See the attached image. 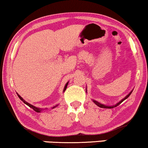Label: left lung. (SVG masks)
Masks as SVG:
<instances>
[{
	"label": "left lung",
	"instance_id": "obj_1",
	"mask_svg": "<svg viewBox=\"0 0 148 148\" xmlns=\"http://www.w3.org/2000/svg\"><path fill=\"white\" fill-rule=\"evenodd\" d=\"M131 93H132V92H131L130 93V94L128 95H127V97H125V98H124L123 99H122L121 101H120V102H118V103H117V104H115V106H105V105H103V104H101V103H99L98 102V101H95V100H93V101H94V103H95V104L97 105V106H99L100 108H114V107H115V106H118L119 104H120V103H121L122 102H123V101H124V100H125L127 99V97H128L130 95H131Z\"/></svg>",
	"mask_w": 148,
	"mask_h": 148
}]
</instances>
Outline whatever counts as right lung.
I'll use <instances>...</instances> for the list:
<instances>
[{
	"mask_svg": "<svg viewBox=\"0 0 148 148\" xmlns=\"http://www.w3.org/2000/svg\"><path fill=\"white\" fill-rule=\"evenodd\" d=\"M67 85H68V82H67V84H66V85H65V86H64V91H65L66 88H67ZM18 97H19V98H20V99H21V101H23V103H25V104H26V105H28V106H29V107H30V108H33V109H34V110H35V111H36V112H37V113H39V112H40V111H42V109H41V108H36V107H35V106H33V105L30 104V103H29L26 102V101H25V100H23V98H22V97H21V96H20V95H18ZM54 107H55V106H54ZM54 107H53V108H54Z\"/></svg>",
	"mask_w": 148,
	"mask_h": 148,
	"instance_id": "obj_1",
	"label": "right lung"
}]
</instances>
